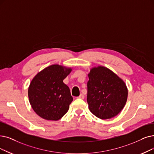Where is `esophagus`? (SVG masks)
<instances>
[{
	"label": "esophagus",
	"instance_id": "esophagus-1",
	"mask_svg": "<svg viewBox=\"0 0 154 154\" xmlns=\"http://www.w3.org/2000/svg\"><path fill=\"white\" fill-rule=\"evenodd\" d=\"M78 98H80V99H83V98H85V96L83 94H80V95H79Z\"/></svg>",
	"mask_w": 154,
	"mask_h": 154
}]
</instances>
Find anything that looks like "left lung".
Listing matches in <instances>:
<instances>
[{
	"label": "left lung",
	"instance_id": "left-lung-1",
	"mask_svg": "<svg viewBox=\"0 0 154 154\" xmlns=\"http://www.w3.org/2000/svg\"><path fill=\"white\" fill-rule=\"evenodd\" d=\"M88 76L87 102L90 112L101 119L114 118L127 101L125 83L113 71L101 66L92 67Z\"/></svg>",
	"mask_w": 154,
	"mask_h": 154
}]
</instances>
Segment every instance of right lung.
I'll return each mask as SVG.
<instances>
[{
  "label": "right lung",
  "instance_id": "1",
  "mask_svg": "<svg viewBox=\"0 0 154 154\" xmlns=\"http://www.w3.org/2000/svg\"><path fill=\"white\" fill-rule=\"evenodd\" d=\"M71 71V67L53 64L39 72L31 82L29 101L42 118L57 121L68 111L73 98L63 80Z\"/></svg>",
  "mask_w": 154,
  "mask_h": 154
}]
</instances>
